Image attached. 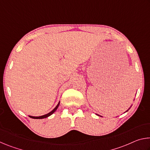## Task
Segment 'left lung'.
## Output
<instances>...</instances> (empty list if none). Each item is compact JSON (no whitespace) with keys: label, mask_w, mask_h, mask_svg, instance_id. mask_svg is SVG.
Returning <instances> with one entry per match:
<instances>
[{"label":"left lung","mask_w":150,"mask_h":150,"mask_svg":"<svg viewBox=\"0 0 150 150\" xmlns=\"http://www.w3.org/2000/svg\"><path fill=\"white\" fill-rule=\"evenodd\" d=\"M130 108H128V110H129V109H130ZM128 110H127L126 112H127V111H128ZM98 115V116H100V115ZM101 117H102V116H101Z\"/></svg>","instance_id":"1"}]
</instances>
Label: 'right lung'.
<instances>
[{"instance_id":"1","label":"right lung","mask_w":150,"mask_h":150,"mask_svg":"<svg viewBox=\"0 0 150 150\" xmlns=\"http://www.w3.org/2000/svg\"><path fill=\"white\" fill-rule=\"evenodd\" d=\"M59 103H60V101L59 103H58V104H57V105L55 106V107L54 108V109L53 110H52L50 112H49V113H47V114H46V115H43V116H29V117H30V118H34V119H42V118H47V117H48V116H51L52 115L53 113H54L55 112V110H57V108H58V106H59Z\"/></svg>"}]
</instances>
